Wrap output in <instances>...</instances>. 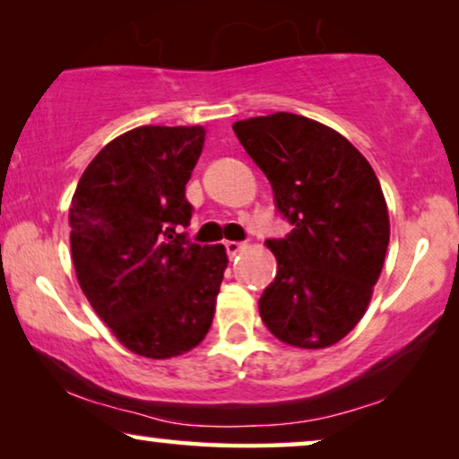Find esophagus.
Returning <instances> with one entry per match:
<instances>
[{
  "mask_svg": "<svg viewBox=\"0 0 459 459\" xmlns=\"http://www.w3.org/2000/svg\"><path fill=\"white\" fill-rule=\"evenodd\" d=\"M223 247H225V250H228L230 256H234V255L240 253V250H242L244 247H247V244H244V242H236V240H228V242H223Z\"/></svg>",
  "mask_w": 459,
  "mask_h": 459,
  "instance_id": "34e87169",
  "label": "esophagus"
}]
</instances>
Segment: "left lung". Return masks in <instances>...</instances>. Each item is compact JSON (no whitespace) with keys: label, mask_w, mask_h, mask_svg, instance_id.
I'll return each mask as SVG.
<instances>
[{"label":"left lung","mask_w":459,"mask_h":459,"mask_svg":"<svg viewBox=\"0 0 459 459\" xmlns=\"http://www.w3.org/2000/svg\"><path fill=\"white\" fill-rule=\"evenodd\" d=\"M234 134L292 225L265 242L278 272L259 299L263 324L292 347H330L366 313L385 263L391 225L378 178L347 137L311 118L275 112L238 121Z\"/></svg>","instance_id":"left-lung-1"}]
</instances>
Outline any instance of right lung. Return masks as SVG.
I'll list each match as a JSON object with an SVG mask.
<instances>
[{"mask_svg":"<svg viewBox=\"0 0 459 459\" xmlns=\"http://www.w3.org/2000/svg\"><path fill=\"white\" fill-rule=\"evenodd\" d=\"M203 143V127L131 129L100 150L74 190L68 219L81 290L142 357L194 349L215 316L228 255L181 231L192 219L186 184Z\"/></svg>","mask_w":459,"mask_h":459,"instance_id":"add662e5","label":"right lung"}]
</instances>
